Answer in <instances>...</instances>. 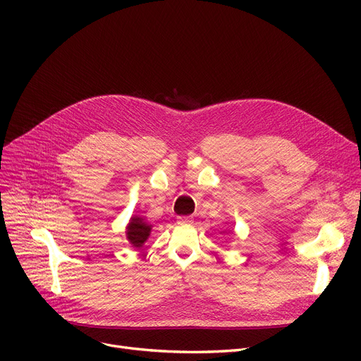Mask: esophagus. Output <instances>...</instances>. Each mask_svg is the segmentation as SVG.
Returning <instances> with one entry per match:
<instances>
[{"label": "esophagus", "instance_id": "34e87169", "mask_svg": "<svg viewBox=\"0 0 361 361\" xmlns=\"http://www.w3.org/2000/svg\"><path fill=\"white\" fill-rule=\"evenodd\" d=\"M177 222L180 225H187V224H192L193 222V218H190V216H178Z\"/></svg>", "mask_w": 361, "mask_h": 361}]
</instances>
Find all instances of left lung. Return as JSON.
<instances>
[{
	"instance_id": "obj_1",
	"label": "left lung",
	"mask_w": 361,
	"mask_h": 361,
	"mask_svg": "<svg viewBox=\"0 0 361 361\" xmlns=\"http://www.w3.org/2000/svg\"><path fill=\"white\" fill-rule=\"evenodd\" d=\"M228 233H230V231H228Z\"/></svg>"
}]
</instances>
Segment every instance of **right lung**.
<instances>
[{
	"label": "right lung",
	"mask_w": 361,
	"mask_h": 361,
	"mask_svg": "<svg viewBox=\"0 0 361 361\" xmlns=\"http://www.w3.org/2000/svg\"><path fill=\"white\" fill-rule=\"evenodd\" d=\"M152 231V225L140 215H133L126 226V237L135 249H142Z\"/></svg>",
	"instance_id": "obj_1"
}]
</instances>
